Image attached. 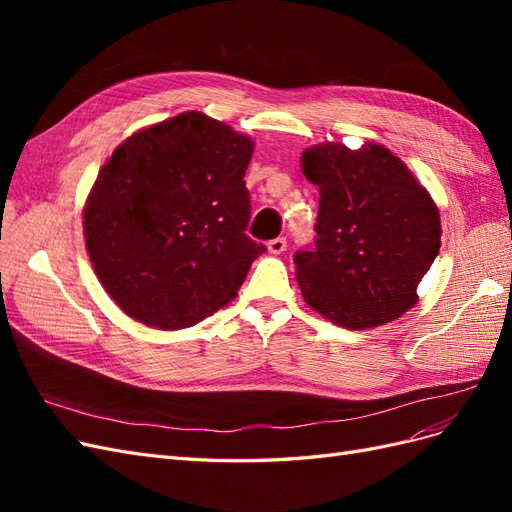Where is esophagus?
Segmentation results:
<instances>
[{
  "label": "esophagus",
  "mask_w": 512,
  "mask_h": 512,
  "mask_svg": "<svg viewBox=\"0 0 512 512\" xmlns=\"http://www.w3.org/2000/svg\"><path fill=\"white\" fill-rule=\"evenodd\" d=\"M286 245H288L286 237L271 239V241H269V252H271V254H282V252L286 250Z\"/></svg>",
  "instance_id": "34e87169"
}]
</instances>
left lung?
<instances>
[{
  "label": "left lung",
  "mask_w": 512,
  "mask_h": 512,
  "mask_svg": "<svg viewBox=\"0 0 512 512\" xmlns=\"http://www.w3.org/2000/svg\"><path fill=\"white\" fill-rule=\"evenodd\" d=\"M303 175L320 190L314 245L294 254L307 305L352 331L404 316L440 254V213L427 190L371 143L307 149Z\"/></svg>",
  "instance_id": "obj_1"
}]
</instances>
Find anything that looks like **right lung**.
<instances>
[{"label": "right lung", "mask_w": 512, "mask_h": 512, "mask_svg": "<svg viewBox=\"0 0 512 512\" xmlns=\"http://www.w3.org/2000/svg\"><path fill=\"white\" fill-rule=\"evenodd\" d=\"M250 138L203 113L132 134L100 170L85 241L104 290L130 318L185 329L237 297L267 252L245 235Z\"/></svg>", "instance_id": "obj_1"}]
</instances>
